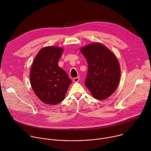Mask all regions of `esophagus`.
<instances>
[{
  "label": "esophagus",
  "instance_id": "34e87169",
  "mask_svg": "<svg viewBox=\"0 0 151 151\" xmlns=\"http://www.w3.org/2000/svg\"><path fill=\"white\" fill-rule=\"evenodd\" d=\"M73 82H78V81H79V77L74 78L73 79Z\"/></svg>",
  "mask_w": 151,
  "mask_h": 151
}]
</instances>
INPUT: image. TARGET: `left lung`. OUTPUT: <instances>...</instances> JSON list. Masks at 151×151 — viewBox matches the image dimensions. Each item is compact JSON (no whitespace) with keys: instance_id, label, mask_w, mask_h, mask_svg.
Segmentation results:
<instances>
[{"instance_id":"obj_1","label":"left lung","mask_w":151,"mask_h":151,"mask_svg":"<svg viewBox=\"0 0 151 151\" xmlns=\"http://www.w3.org/2000/svg\"><path fill=\"white\" fill-rule=\"evenodd\" d=\"M80 50L88 63L86 87L97 100L109 97L116 90L120 79L121 69L116 57L99 43L87 45Z\"/></svg>"}]
</instances>
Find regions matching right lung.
<instances>
[{"label": "right lung", "mask_w": 151, "mask_h": 151, "mask_svg": "<svg viewBox=\"0 0 151 151\" xmlns=\"http://www.w3.org/2000/svg\"><path fill=\"white\" fill-rule=\"evenodd\" d=\"M61 48L47 47L36 55L30 69L32 87L37 97L48 104L60 103L72 83L67 73L58 65Z\"/></svg>", "instance_id": "1"}]
</instances>
